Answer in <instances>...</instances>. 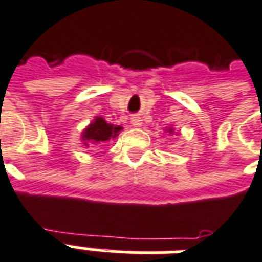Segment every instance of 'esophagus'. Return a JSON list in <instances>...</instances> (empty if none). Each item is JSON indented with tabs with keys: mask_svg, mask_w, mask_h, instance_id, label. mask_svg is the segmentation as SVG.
I'll return each mask as SVG.
<instances>
[{
	"mask_svg": "<svg viewBox=\"0 0 262 262\" xmlns=\"http://www.w3.org/2000/svg\"><path fill=\"white\" fill-rule=\"evenodd\" d=\"M130 123L135 126V127H140V126H142V119H140L139 116H132Z\"/></svg>",
	"mask_w": 262,
	"mask_h": 262,
	"instance_id": "34e87169",
	"label": "esophagus"
}]
</instances>
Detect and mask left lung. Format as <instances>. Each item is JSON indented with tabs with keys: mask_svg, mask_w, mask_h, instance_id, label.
I'll use <instances>...</instances> for the list:
<instances>
[{
	"mask_svg": "<svg viewBox=\"0 0 262 262\" xmlns=\"http://www.w3.org/2000/svg\"><path fill=\"white\" fill-rule=\"evenodd\" d=\"M167 132H170V133H174V130H172V127H168V129H167Z\"/></svg>",
	"mask_w": 262,
	"mask_h": 262,
	"instance_id": "1",
	"label": "left lung"
}]
</instances>
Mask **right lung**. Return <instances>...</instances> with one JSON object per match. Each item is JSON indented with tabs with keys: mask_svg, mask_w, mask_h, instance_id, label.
<instances>
[{
	"mask_svg": "<svg viewBox=\"0 0 262 262\" xmlns=\"http://www.w3.org/2000/svg\"><path fill=\"white\" fill-rule=\"evenodd\" d=\"M120 130H122V126L111 125L103 118L97 116L91 122V125L82 132L81 139H82L84 144L88 147L90 143L98 144V143H105L111 140V139H115V137L119 135Z\"/></svg>",
	"mask_w": 262,
	"mask_h": 262,
	"instance_id": "add662e5",
	"label": "right lung"
}]
</instances>
